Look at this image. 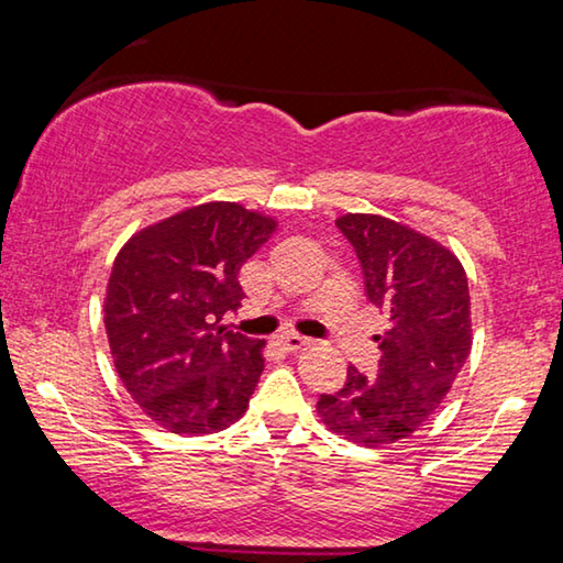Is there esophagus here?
I'll use <instances>...</instances> for the list:
<instances>
[{
    "label": "esophagus",
    "instance_id": "1",
    "mask_svg": "<svg viewBox=\"0 0 563 563\" xmlns=\"http://www.w3.org/2000/svg\"><path fill=\"white\" fill-rule=\"evenodd\" d=\"M308 338H302V335H295V332H285V335H278V338H273V345H278V347H283V350H288V352H295V350H300V347H305L308 345Z\"/></svg>",
    "mask_w": 563,
    "mask_h": 563
}]
</instances>
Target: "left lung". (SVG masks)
I'll return each mask as SVG.
<instances>
[{
    "label": "left lung",
    "instance_id": "1",
    "mask_svg": "<svg viewBox=\"0 0 563 563\" xmlns=\"http://www.w3.org/2000/svg\"><path fill=\"white\" fill-rule=\"evenodd\" d=\"M335 223L387 330L375 335V379L350 365L340 393L320 395L318 415L330 432L373 450L407 440L450 395L472 350L470 283L450 247L393 218L345 213Z\"/></svg>",
    "mask_w": 563,
    "mask_h": 563
}]
</instances>
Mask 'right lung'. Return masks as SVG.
<instances>
[{
    "label": "right lung",
    "instance_id": "1",
    "mask_svg": "<svg viewBox=\"0 0 563 563\" xmlns=\"http://www.w3.org/2000/svg\"><path fill=\"white\" fill-rule=\"evenodd\" d=\"M278 221L241 203L190 206L133 233L103 298L113 365L133 402L174 434H213L243 417L265 340L221 325L238 310V273Z\"/></svg>",
    "mask_w": 563,
    "mask_h": 563
}]
</instances>
